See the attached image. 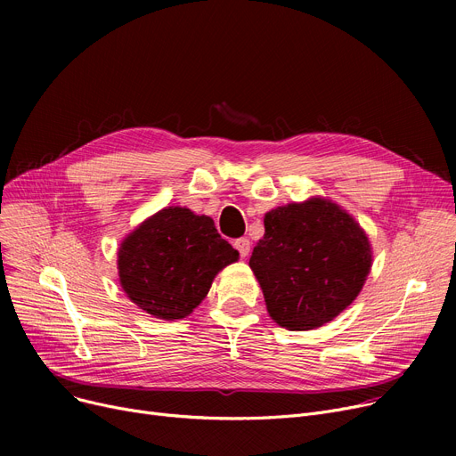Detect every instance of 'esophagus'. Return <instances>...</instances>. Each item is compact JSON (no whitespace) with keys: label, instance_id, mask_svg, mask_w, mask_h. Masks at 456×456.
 Instances as JSON below:
<instances>
[{"label":"esophagus","instance_id":"obj_1","mask_svg":"<svg viewBox=\"0 0 456 456\" xmlns=\"http://www.w3.org/2000/svg\"><path fill=\"white\" fill-rule=\"evenodd\" d=\"M234 248L238 249V253H240V256H248L249 255V249H251V242L248 240V238H238V240H234Z\"/></svg>","mask_w":456,"mask_h":456}]
</instances>
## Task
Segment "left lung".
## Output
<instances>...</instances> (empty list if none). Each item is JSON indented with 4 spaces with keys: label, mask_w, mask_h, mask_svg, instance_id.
Here are the masks:
<instances>
[{
    "label": "left lung",
    "mask_w": 456,
    "mask_h": 456,
    "mask_svg": "<svg viewBox=\"0 0 456 456\" xmlns=\"http://www.w3.org/2000/svg\"><path fill=\"white\" fill-rule=\"evenodd\" d=\"M265 229L249 268L277 325L318 329L361 294L373 251L366 231L338 203L314 196L272 208Z\"/></svg>",
    "instance_id": "1"
}]
</instances>
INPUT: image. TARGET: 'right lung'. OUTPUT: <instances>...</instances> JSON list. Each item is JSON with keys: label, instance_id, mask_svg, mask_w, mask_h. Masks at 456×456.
Returning <instances> with one entry per match:
<instances>
[{"label": "right lung", "instance_id": "1", "mask_svg": "<svg viewBox=\"0 0 456 456\" xmlns=\"http://www.w3.org/2000/svg\"><path fill=\"white\" fill-rule=\"evenodd\" d=\"M210 216L164 207L119 244L118 277L126 296L159 320H183L207 297L214 277L238 260Z\"/></svg>", "mask_w": 456, "mask_h": 456}]
</instances>
